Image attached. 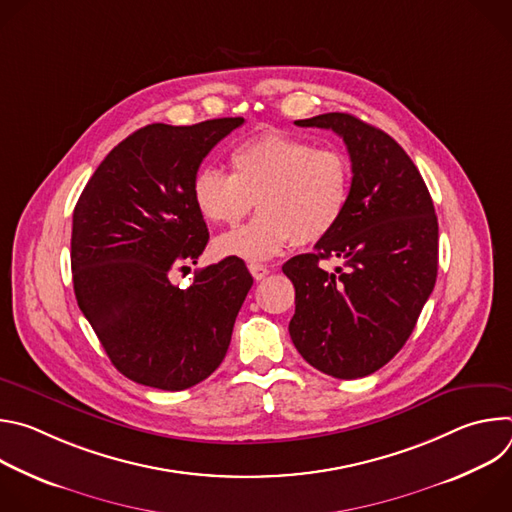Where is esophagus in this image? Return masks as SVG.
<instances>
[{
	"mask_svg": "<svg viewBox=\"0 0 512 512\" xmlns=\"http://www.w3.org/2000/svg\"><path fill=\"white\" fill-rule=\"evenodd\" d=\"M249 271H251V275H253L257 281H261V279H265V277L269 275V267H265V265H261V263H249Z\"/></svg>",
	"mask_w": 512,
	"mask_h": 512,
	"instance_id": "esophagus-1",
	"label": "esophagus"
}]
</instances>
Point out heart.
I'll list each match as a JSON object with an SVG mask.
<instances>
[{
  "label": "heart",
  "instance_id": "1",
  "mask_svg": "<svg viewBox=\"0 0 512 512\" xmlns=\"http://www.w3.org/2000/svg\"><path fill=\"white\" fill-rule=\"evenodd\" d=\"M229 166L231 174L200 168L190 184L196 210L212 225H237L253 200L259 208L251 223L216 239L221 257L259 263L291 243L314 245L346 212L352 168L338 150L316 148L283 131H263L235 145Z\"/></svg>",
  "mask_w": 512,
  "mask_h": 512
}]
</instances>
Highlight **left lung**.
<instances>
[{
	"label": "left lung",
	"mask_w": 512,
	"mask_h": 512,
	"mask_svg": "<svg viewBox=\"0 0 512 512\" xmlns=\"http://www.w3.org/2000/svg\"><path fill=\"white\" fill-rule=\"evenodd\" d=\"M338 133L352 188L338 227L314 253L291 257L296 287L289 336L314 369L336 379L379 371L411 336L437 277V216L429 190L401 145L348 113L296 121ZM338 256L328 274L319 261Z\"/></svg>",
	"instance_id": "obj_1"
}]
</instances>
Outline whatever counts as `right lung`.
I'll use <instances>...</instances> for the list:
<instances>
[{"label":"right lung","mask_w":512,"mask_h":512,"mask_svg":"<svg viewBox=\"0 0 512 512\" xmlns=\"http://www.w3.org/2000/svg\"><path fill=\"white\" fill-rule=\"evenodd\" d=\"M243 117L196 125L152 123L125 137L87 182L72 212L70 267L81 312L127 379L182 391L223 362L253 285L239 257L198 269L190 287L174 271L208 243L190 184L214 145Z\"/></svg>","instance_id":"add662e5"}]
</instances>
